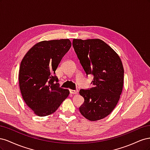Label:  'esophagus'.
Segmentation results:
<instances>
[{"mask_svg":"<svg viewBox=\"0 0 150 150\" xmlns=\"http://www.w3.org/2000/svg\"><path fill=\"white\" fill-rule=\"evenodd\" d=\"M70 93L72 94H76L78 93V90H70Z\"/></svg>","mask_w":150,"mask_h":150,"instance_id":"obj_1","label":"esophagus"}]
</instances>
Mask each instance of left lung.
<instances>
[{
	"instance_id": "1",
	"label": "left lung",
	"mask_w": 150,
	"mask_h": 150,
	"mask_svg": "<svg viewBox=\"0 0 150 150\" xmlns=\"http://www.w3.org/2000/svg\"><path fill=\"white\" fill-rule=\"evenodd\" d=\"M74 51L93 87L81 89L84 99L81 114L90 121L101 120L114 110L122 93L124 69L119 56L102 40L73 39Z\"/></svg>"
}]
</instances>
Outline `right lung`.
I'll list each match as a JSON object with an SVG mask.
<instances>
[{"label": "right lung", "mask_w": 150, "mask_h": 150, "mask_svg": "<svg viewBox=\"0 0 150 150\" xmlns=\"http://www.w3.org/2000/svg\"><path fill=\"white\" fill-rule=\"evenodd\" d=\"M69 39L44 40L31 47L21 63L19 81L22 98L36 115L55 112L69 96L59 87L56 70L69 51Z\"/></svg>", "instance_id": "add662e5"}]
</instances>
